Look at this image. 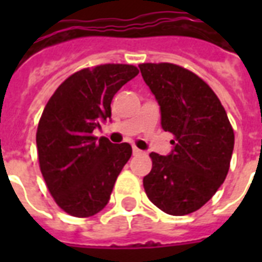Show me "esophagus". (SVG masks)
I'll list each match as a JSON object with an SVG mask.
<instances>
[{"instance_id": "esophagus-1", "label": "esophagus", "mask_w": 262, "mask_h": 262, "mask_svg": "<svg viewBox=\"0 0 262 262\" xmlns=\"http://www.w3.org/2000/svg\"><path fill=\"white\" fill-rule=\"evenodd\" d=\"M141 149H139V148H136V147H133V155L135 156H137V155H140V154H141Z\"/></svg>"}]
</instances>
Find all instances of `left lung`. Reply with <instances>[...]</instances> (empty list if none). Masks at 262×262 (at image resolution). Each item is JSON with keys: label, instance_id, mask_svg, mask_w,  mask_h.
Instances as JSON below:
<instances>
[{"label": "left lung", "instance_id": "left-lung-1", "mask_svg": "<svg viewBox=\"0 0 262 262\" xmlns=\"http://www.w3.org/2000/svg\"><path fill=\"white\" fill-rule=\"evenodd\" d=\"M139 68L159 103L163 130L174 136L168 155L149 154L152 170L144 177V189L163 212L187 215L208 203L224 182L234 130L219 98L193 72L167 62Z\"/></svg>", "mask_w": 262, "mask_h": 262}]
</instances>
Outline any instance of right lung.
Returning a JSON list of instances; mask_svg holds the SVG:
<instances>
[{
  "instance_id": "1",
  "label": "right lung",
  "mask_w": 262,
  "mask_h": 262,
  "mask_svg": "<svg viewBox=\"0 0 262 262\" xmlns=\"http://www.w3.org/2000/svg\"><path fill=\"white\" fill-rule=\"evenodd\" d=\"M133 65L106 63L73 73L63 81L40 117L36 147L40 171L61 209L88 217L106 207L130 144L96 139L92 132L111 118V100L135 79Z\"/></svg>"
}]
</instances>
